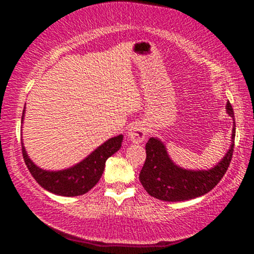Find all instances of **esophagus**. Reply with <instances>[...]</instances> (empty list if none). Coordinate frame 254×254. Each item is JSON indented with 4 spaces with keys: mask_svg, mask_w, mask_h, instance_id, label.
Segmentation results:
<instances>
[{
    "mask_svg": "<svg viewBox=\"0 0 254 254\" xmlns=\"http://www.w3.org/2000/svg\"><path fill=\"white\" fill-rule=\"evenodd\" d=\"M147 127L143 123H136V124L132 125L129 130V140L131 142L135 143H141L143 140L146 139V135H147Z\"/></svg>",
    "mask_w": 254,
    "mask_h": 254,
    "instance_id": "1",
    "label": "esophagus"
}]
</instances>
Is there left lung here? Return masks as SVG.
Instances as JSON below:
<instances>
[{"label": "left lung", "instance_id": "1", "mask_svg": "<svg viewBox=\"0 0 254 254\" xmlns=\"http://www.w3.org/2000/svg\"><path fill=\"white\" fill-rule=\"evenodd\" d=\"M226 112L235 119L230 102ZM236 125L232 127L231 146L225 157L210 170L191 171L177 166L168 156L165 143L157 137L146 142V160L139 179L151 196L163 201H183L209 193L226 173L234 153Z\"/></svg>", "mask_w": 254, "mask_h": 254}]
</instances>
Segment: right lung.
I'll use <instances>...</instances> for the list:
<instances>
[{
    "instance_id": "obj_1",
    "label": "right lung",
    "mask_w": 254,
    "mask_h": 254,
    "mask_svg": "<svg viewBox=\"0 0 254 254\" xmlns=\"http://www.w3.org/2000/svg\"><path fill=\"white\" fill-rule=\"evenodd\" d=\"M24 111L22 115V123ZM123 135L112 137L87 156L83 161L63 171H45L38 167L27 155L22 145V153L28 170L35 181L53 194L63 196H77L91 190L103 175L106 161L122 147Z\"/></svg>"
}]
</instances>
